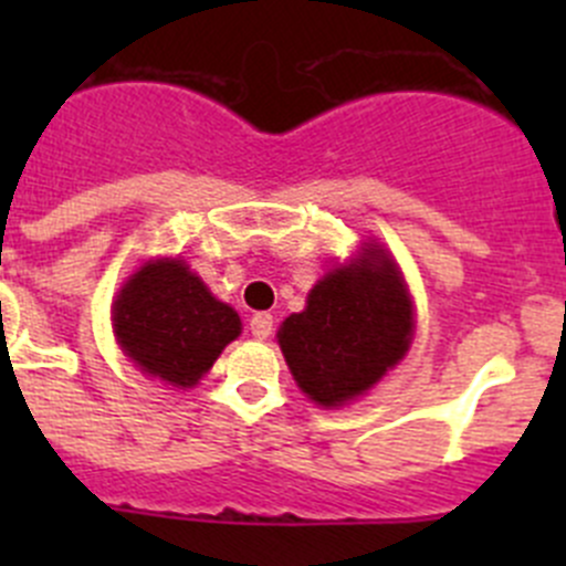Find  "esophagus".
I'll return each instance as SVG.
<instances>
[{
    "label": "esophagus",
    "mask_w": 566,
    "mask_h": 566,
    "mask_svg": "<svg viewBox=\"0 0 566 566\" xmlns=\"http://www.w3.org/2000/svg\"><path fill=\"white\" fill-rule=\"evenodd\" d=\"M249 328L256 339H268L273 331V315H268V312H256V315L249 319Z\"/></svg>",
    "instance_id": "1"
}]
</instances>
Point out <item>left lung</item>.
I'll use <instances>...</instances> for the list:
<instances>
[{
  "label": "left lung",
  "instance_id": "8db88e82",
  "mask_svg": "<svg viewBox=\"0 0 566 566\" xmlns=\"http://www.w3.org/2000/svg\"><path fill=\"white\" fill-rule=\"evenodd\" d=\"M410 331L413 312L397 265L380 249H364L350 268L319 279L306 310L282 323L279 345L310 399L342 405L405 356Z\"/></svg>",
  "mask_w": 566,
  "mask_h": 566
}]
</instances>
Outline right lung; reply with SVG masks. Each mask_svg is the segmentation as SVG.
I'll list each match as a JSON object with an SVG mask.
<instances>
[{
  "label": "right lung",
  "instance_id": "right-lung-1",
  "mask_svg": "<svg viewBox=\"0 0 566 566\" xmlns=\"http://www.w3.org/2000/svg\"><path fill=\"white\" fill-rule=\"evenodd\" d=\"M114 334L147 375L188 389L241 334V317L180 260H156L114 301Z\"/></svg>",
  "mask_w": 566,
  "mask_h": 566
}]
</instances>
